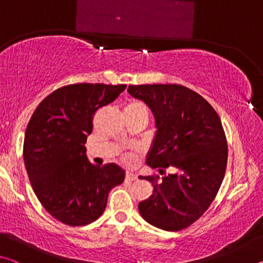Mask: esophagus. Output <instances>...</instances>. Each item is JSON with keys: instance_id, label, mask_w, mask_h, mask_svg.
I'll use <instances>...</instances> for the list:
<instances>
[{"instance_id": "34e87169", "label": "esophagus", "mask_w": 263, "mask_h": 263, "mask_svg": "<svg viewBox=\"0 0 263 263\" xmlns=\"http://www.w3.org/2000/svg\"><path fill=\"white\" fill-rule=\"evenodd\" d=\"M125 180L126 181H136L137 180V175L135 174V173H132V172H126Z\"/></svg>"}]
</instances>
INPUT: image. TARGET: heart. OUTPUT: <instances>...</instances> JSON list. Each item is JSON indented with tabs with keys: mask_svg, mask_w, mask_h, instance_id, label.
Masks as SVG:
<instances>
[{
	"mask_svg": "<svg viewBox=\"0 0 263 263\" xmlns=\"http://www.w3.org/2000/svg\"><path fill=\"white\" fill-rule=\"evenodd\" d=\"M125 109H131V110L144 109V110H146L145 106L142 105V104L140 103V102H138V101H131V102H128V103H127L126 106H125ZM124 160H125V161H130L131 157H130V155H126V157L124 158Z\"/></svg>",
	"mask_w": 263,
	"mask_h": 263,
	"instance_id": "1",
	"label": "heart"
}]
</instances>
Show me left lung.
<instances>
[{
  "label": "left lung",
  "mask_w": 263,
  "mask_h": 263,
  "mask_svg": "<svg viewBox=\"0 0 263 263\" xmlns=\"http://www.w3.org/2000/svg\"><path fill=\"white\" fill-rule=\"evenodd\" d=\"M128 94L152 110L157 133L146 163L163 174L139 176L153 194L138 205L155 228L181 231L199 219L215 199L228 164V142L219 116L206 100L181 84L128 86Z\"/></svg>",
  "instance_id": "8db88e82"
}]
</instances>
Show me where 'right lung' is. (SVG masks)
I'll return each mask as SVG.
<instances>
[{
  "label": "right lung",
  "instance_id": "1",
  "mask_svg": "<svg viewBox=\"0 0 263 263\" xmlns=\"http://www.w3.org/2000/svg\"><path fill=\"white\" fill-rule=\"evenodd\" d=\"M125 88L103 83L61 87L41 102L28 124L23 157L31 185L45 210L66 225L95 221L105 210L110 190L125 179L116 163L92 164L84 146L96 111Z\"/></svg>",
  "mask_w": 263,
  "mask_h": 263
}]
</instances>
